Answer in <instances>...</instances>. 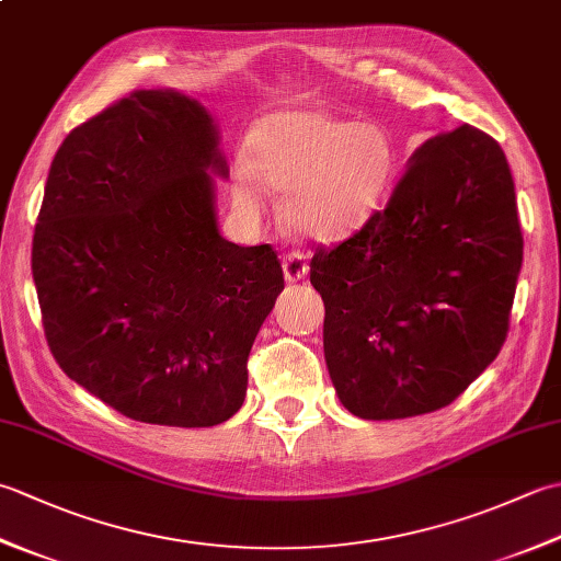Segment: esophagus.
Instances as JSON below:
<instances>
[{"instance_id":"1","label":"esophagus","mask_w":561,"mask_h":561,"mask_svg":"<svg viewBox=\"0 0 561 561\" xmlns=\"http://www.w3.org/2000/svg\"><path fill=\"white\" fill-rule=\"evenodd\" d=\"M282 267H284V277H287V282H299V279H304L306 274H308L306 255L299 253V250H294V253H289L287 257H284Z\"/></svg>"}]
</instances>
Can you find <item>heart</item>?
<instances>
[{
  "label": "heart",
  "instance_id": "1",
  "mask_svg": "<svg viewBox=\"0 0 561 561\" xmlns=\"http://www.w3.org/2000/svg\"><path fill=\"white\" fill-rule=\"evenodd\" d=\"M248 169L262 187L287 193L282 214L291 229L313 238L344 236L383 205L398 169L390 135L323 111H282L260 121L248 137ZM248 171L233 175V197L257 207Z\"/></svg>",
  "mask_w": 561,
  "mask_h": 561
}]
</instances>
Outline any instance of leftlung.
Segmentation results:
<instances>
[{
  "instance_id": "obj_1",
  "label": "left lung",
  "mask_w": 561,
  "mask_h": 561,
  "mask_svg": "<svg viewBox=\"0 0 561 561\" xmlns=\"http://www.w3.org/2000/svg\"><path fill=\"white\" fill-rule=\"evenodd\" d=\"M520 262L502 147L472 125L424 141L388 205L311 260L344 408L404 420L456 400L506 342Z\"/></svg>"
}]
</instances>
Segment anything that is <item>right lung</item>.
<instances>
[{
    "instance_id": "right-lung-1",
    "label": "right lung",
    "mask_w": 561,
    "mask_h": 561,
    "mask_svg": "<svg viewBox=\"0 0 561 561\" xmlns=\"http://www.w3.org/2000/svg\"><path fill=\"white\" fill-rule=\"evenodd\" d=\"M229 175L211 115L135 91L57 149L31 270L59 368L135 422L214 426L245 400L248 354L284 289L272 245L219 233Z\"/></svg>"
}]
</instances>
